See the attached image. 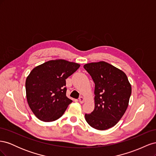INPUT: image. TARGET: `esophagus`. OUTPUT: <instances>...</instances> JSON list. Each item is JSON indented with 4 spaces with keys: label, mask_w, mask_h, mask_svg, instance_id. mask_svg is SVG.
<instances>
[{
    "label": "esophagus",
    "mask_w": 156,
    "mask_h": 156,
    "mask_svg": "<svg viewBox=\"0 0 156 156\" xmlns=\"http://www.w3.org/2000/svg\"><path fill=\"white\" fill-rule=\"evenodd\" d=\"M85 101V99H84V97H83V96H81V97H80V98L79 99V101L81 103H84V101Z\"/></svg>",
    "instance_id": "esophagus-1"
}]
</instances>
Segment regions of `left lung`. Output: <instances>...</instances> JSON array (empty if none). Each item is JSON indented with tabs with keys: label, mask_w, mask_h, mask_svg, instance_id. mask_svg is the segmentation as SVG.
I'll list each match as a JSON object with an SVG mask.
<instances>
[{
	"label": "left lung",
	"mask_w": 156,
	"mask_h": 156,
	"mask_svg": "<svg viewBox=\"0 0 156 156\" xmlns=\"http://www.w3.org/2000/svg\"><path fill=\"white\" fill-rule=\"evenodd\" d=\"M95 83L94 109L85 115L87 123L98 130L115 126L129 105L131 86L126 73L104 61L84 65Z\"/></svg>",
	"instance_id": "obj_1"
}]
</instances>
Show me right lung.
<instances>
[{
    "label": "right lung",
    "instance_id": "obj_1",
    "mask_svg": "<svg viewBox=\"0 0 156 156\" xmlns=\"http://www.w3.org/2000/svg\"><path fill=\"white\" fill-rule=\"evenodd\" d=\"M80 66L56 59L32 69L26 79V96L29 107L39 120L53 122L63 115L73 101L66 95V79Z\"/></svg>",
    "mask_w": 156,
    "mask_h": 156
}]
</instances>
